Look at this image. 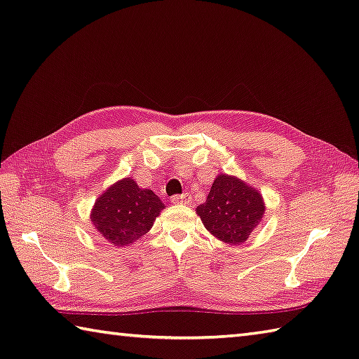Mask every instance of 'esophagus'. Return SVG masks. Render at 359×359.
Masks as SVG:
<instances>
[{"instance_id":"esophagus-1","label":"esophagus","mask_w":359,"mask_h":359,"mask_svg":"<svg viewBox=\"0 0 359 359\" xmlns=\"http://www.w3.org/2000/svg\"><path fill=\"white\" fill-rule=\"evenodd\" d=\"M172 201L175 203V205H189V203L192 201V198L189 194H181V195H175V197H172Z\"/></svg>"}]
</instances>
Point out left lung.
I'll return each mask as SVG.
<instances>
[{
	"label": "left lung",
	"mask_w": 359,
	"mask_h": 359,
	"mask_svg": "<svg viewBox=\"0 0 359 359\" xmlns=\"http://www.w3.org/2000/svg\"><path fill=\"white\" fill-rule=\"evenodd\" d=\"M197 214L215 239L241 245L261 225L266 203L258 189L233 175L220 173Z\"/></svg>",
	"instance_id": "left-lung-1"
}]
</instances>
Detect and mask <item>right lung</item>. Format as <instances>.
Returning a JSON list of instances; mask_svg holds the SVG:
<instances>
[{"mask_svg": "<svg viewBox=\"0 0 359 359\" xmlns=\"http://www.w3.org/2000/svg\"><path fill=\"white\" fill-rule=\"evenodd\" d=\"M164 203L131 177L114 182L95 200L90 211L93 229L114 247H128L150 231Z\"/></svg>", "mask_w": 359, "mask_h": 359, "instance_id": "right-lung-1", "label": "right lung"}]
</instances>
